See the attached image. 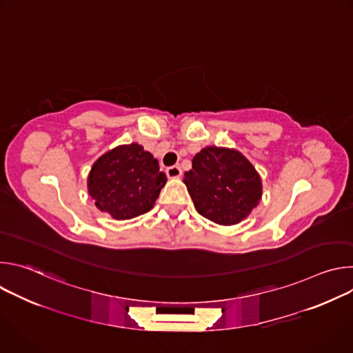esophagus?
<instances>
[{
    "instance_id": "34e87169",
    "label": "esophagus",
    "mask_w": 353,
    "mask_h": 353,
    "mask_svg": "<svg viewBox=\"0 0 353 353\" xmlns=\"http://www.w3.org/2000/svg\"><path fill=\"white\" fill-rule=\"evenodd\" d=\"M166 174L172 179H177L181 176V168L180 166H170L166 169Z\"/></svg>"
}]
</instances>
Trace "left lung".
<instances>
[{"mask_svg":"<svg viewBox=\"0 0 353 353\" xmlns=\"http://www.w3.org/2000/svg\"><path fill=\"white\" fill-rule=\"evenodd\" d=\"M184 183L199 215L219 223L241 222L261 199V179L240 152L208 146L192 158Z\"/></svg>","mask_w":353,"mask_h":353,"instance_id":"8db88e82","label":"left lung"}]
</instances>
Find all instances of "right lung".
Segmentation results:
<instances>
[{"label":"right lung","instance_id":"1","mask_svg":"<svg viewBox=\"0 0 353 353\" xmlns=\"http://www.w3.org/2000/svg\"><path fill=\"white\" fill-rule=\"evenodd\" d=\"M166 174L158 161L138 143L121 145L99 158L88 177L94 205L117 221L152 210Z\"/></svg>","mask_w":353,"mask_h":353}]
</instances>
